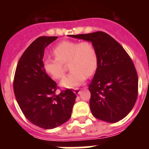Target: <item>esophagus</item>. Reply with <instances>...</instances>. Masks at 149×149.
<instances>
[{"label": "esophagus", "instance_id": "1", "mask_svg": "<svg viewBox=\"0 0 149 149\" xmlns=\"http://www.w3.org/2000/svg\"><path fill=\"white\" fill-rule=\"evenodd\" d=\"M74 93L75 94H80L81 93V89H78V88H76V89H74Z\"/></svg>", "mask_w": 149, "mask_h": 149}]
</instances>
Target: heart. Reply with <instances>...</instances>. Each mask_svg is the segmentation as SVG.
Instances as JSON below:
<instances>
[{"label":"heart","mask_w":149,"mask_h":149,"mask_svg":"<svg viewBox=\"0 0 149 149\" xmlns=\"http://www.w3.org/2000/svg\"><path fill=\"white\" fill-rule=\"evenodd\" d=\"M55 57L43 60V68L54 79L63 78L65 72V64H68L70 74L63 79L61 86L72 89L80 86L95 72L98 66V54L90 42L63 41L53 49Z\"/></svg>","instance_id":"1"}]
</instances>
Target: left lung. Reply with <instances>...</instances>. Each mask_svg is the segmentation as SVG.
Segmentation results:
<instances>
[{"label":"left lung","instance_id":"left-lung-1","mask_svg":"<svg viewBox=\"0 0 149 149\" xmlns=\"http://www.w3.org/2000/svg\"><path fill=\"white\" fill-rule=\"evenodd\" d=\"M71 36L91 42L98 54V66L89 85L93 115L111 123L125 118L138 96L137 72L128 54L117 41L102 31Z\"/></svg>","mask_w":149,"mask_h":149}]
</instances>
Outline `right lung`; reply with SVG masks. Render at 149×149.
Masks as SVG:
<instances>
[{"mask_svg": "<svg viewBox=\"0 0 149 149\" xmlns=\"http://www.w3.org/2000/svg\"><path fill=\"white\" fill-rule=\"evenodd\" d=\"M57 36H40L21 56L13 81V89L24 116L35 125L52 129L70 119L77 97L72 89L56 95L57 85L43 68L45 49Z\"/></svg>", "mask_w": 149, "mask_h": 149, "instance_id": "obj_1", "label": "right lung"}]
</instances>
